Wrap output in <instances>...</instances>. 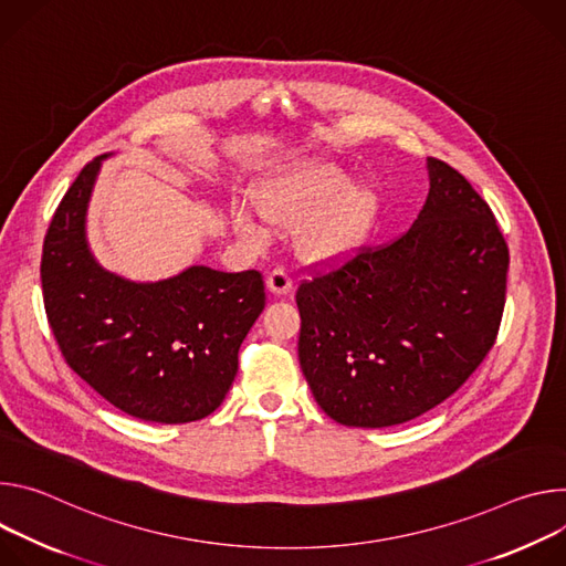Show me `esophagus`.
I'll return each instance as SVG.
<instances>
[{
  "instance_id": "esophagus-1",
  "label": "esophagus",
  "mask_w": 566,
  "mask_h": 566,
  "mask_svg": "<svg viewBox=\"0 0 566 566\" xmlns=\"http://www.w3.org/2000/svg\"><path fill=\"white\" fill-rule=\"evenodd\" d=\"M292 285H294V279L290 276V272L285 270V268H274L272 272H270V276H268V287H270V292H274V294H287L290 290H292Z\"/></svg>"
}]
</instances>
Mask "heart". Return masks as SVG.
Returning <instances> with one entry per match:
<instances>
[{
	"instance_id": "b5f03b06",
	"label": "heart",
	"mask_w": 566,
	"mask_h": 566,
	"mask_svg": "<svg viewBox=\"0 0 566 566\" xmlns=\"http://www.w3.org/2000/svg\"><path fill=\"white\" fill-rule=\"evenodd\" d=\"M348 175L319 161H303L265 179L254 191V205L265 220L292 227L308 220L301 244L310 256H339L355 247L378 213V196L370 186H349ZM240 233L254 240L268 235L265 224L244 207L233 211Z\"/></svg>"
}]
</instances>
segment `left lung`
I'll return each instance as SVG.
<instances>
[{"label":"left lung","mask_w":566,"mask_h":566,"mask_svg":"<svg viewBox=\"0 0 566 566\" xmlns=\"http://www.w3.org/2000/svg\"><path fill=\"white\" fill-rule=\"evenodd\" d=\"M427 175L405 233L312 263L296 290L301 370L348 427L400 424L441 405L496 342L509 244L461 172L427 157Z\"/></svg>","instance_id":"obj_1"}]
</instances>
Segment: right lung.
I'll return each mask as SVG.
<instances>
[{
  "label": "right lung",
  "instance_id": "obj_1",
  "mask_svg": "<svg viewBox=\"0 0 566 566\" xmlns=\"http://www.w3.org/2000/svg\"><path fill=\"white\" fill-rule=\"evenodd\" d=\"M101 161L85 164L44 235L49 328L70 368L116 409L166 424L202 420L222 405L240 344L265 307L263 274L191 268L130 283L98 268L85 211Z\"/></svg>",
  "mask_w": 566,
  "mask_h": 566
}]
</instances>
